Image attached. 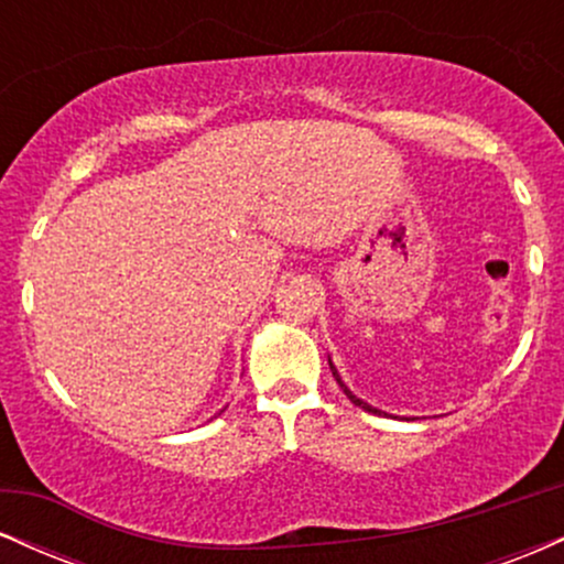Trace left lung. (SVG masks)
Returning <instances> with one entry per match:
<instances>
[{
  "instance_id": "8db88e82",
  "label": "left lung",
  "mask_w": 564,
  "mask_h": 564,
  "mask_svg": "<svg viewBox=\"0 0 564 564\" xmlns=\"http://www.w3.org/2000/svg\"><path fill=\"white\" fill-rule=\"evenodd\" d=\"M328 366H332V364H328ZM332 373H334L336 384H339V387H341V390H345V394H347V398H349V400H352V403H355V405H358V408H364V411H368V413H379V411H377V408H371V405H368V403H364V400H360V398H355V394H352V392H349L345 384H341L339 373H336V368H334V366H332Z\"/></svg>"
}]
</instances>
